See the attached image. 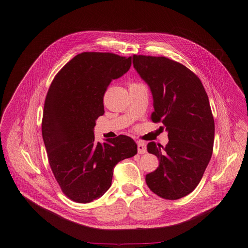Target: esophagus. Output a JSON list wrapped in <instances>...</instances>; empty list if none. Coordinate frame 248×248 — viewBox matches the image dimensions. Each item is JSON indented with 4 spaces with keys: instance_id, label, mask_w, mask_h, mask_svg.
Returning <instances> with one entry per match:
<instances>
[{
    "instance_id": "esophagus-1",
    "label": "esophagus",
    "mask_w": 248,
    "mask_h": 248,
    "mask_svg": "<svg viewBox=\"0 0 248 248\" xmlns=\"http://www.w3.org/2000/svg\"><path fill=\"white\" fill-rule=\"evenodd\" d=\"M137 151L139 154H144L146 153L147 149H146V144L142 141H138L137 142Z\"/></svg>"
}]
</instances>
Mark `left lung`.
I'll use <instances>...</instances> for the list:
<instances>
[{"instance_id":"left-lung-1","label":"left lung","mask_w":248,"mask_h":248,"mask_svg":"<svg viewBox=\"0 0 248 248\" xmlns=\"http://www.w3.org/2000/svg\"><path fill=\"white\" fill-rule=\"evenodd\" d=\"M132 62L152 92L151 120L162 122L169 137L165 147L147 145L160 163L146 174V184L164 199H180L198 186L213 152L215 123L208 95L198 77L178 62L133 55Z\"/></svg>"}]
</instances>
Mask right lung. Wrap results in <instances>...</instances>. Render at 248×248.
<instances>
[{
    "label": "right lung",
    "mask_w": 248,
    "mask_h": 248,
    "mask_svg": "<svg viewBox=\"0 0 248 248\" xmlns=\"http://www.w3.org/2000/svg\"><path fill=\"white\" fill-rule=\"evenodd\" d=\"M131 57L84 52L70 60L48 90L42 136L51 170L62 191L78 203L101 197L112 185L115 166L137 153L128 136L95 142L96 120L103 116L104 94L124 76Z\"/></svg>",
    "instance_id": "right-lung-1"
}]
</instances>
